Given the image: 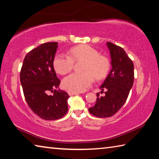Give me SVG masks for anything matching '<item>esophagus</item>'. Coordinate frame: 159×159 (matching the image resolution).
I'll return each mask as SVG.
<instances>
[{"label":"esophagus","instance_id":"esophagus-1","mask_svg":"<svg viewBox=\"0 0 159 159\" xmlns=\"http://www.w3.org/2000/svg\"><path fill=\"white\" fill-rule=\"evenodd\" d=\"M67 93H68L69 95H70V96H72V95H76V94H78L77 92H75V91L71 90H67Z\"/></svg>","mask_w":159,"mask_h":159}]
</instances>
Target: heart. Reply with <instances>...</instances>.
I'll return each instance as SVG.
<instances>
[{
    "label": "heart",
    "mask_w": 159,
    "mask_h": 159,
    "mask_svg": "<svg viewBox=\"0 0 159 159\" xmlns=\"http://www.w3.org/2000/svg\"><path fill=\"white\" fill-rule=\"evenodd\" d=\"M84 61L83 73H74L63 80L67 89L75 92H83L93 85L95 80H102L107 76L110 69V61L105 55H99L95 48L88 45H80L70 49L69 55L59 53L55 55L53 66L55 71L65 75L72 71L74 61Z\"/></svg>",
    "instance_id": "obj_1"
}]
</instances>
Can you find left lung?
Here are the masks:
<instances>
[{
    "instance_id": "8db88e82",
    "label": "left lung",
    "mask_w": 159,
    "mask_h": 159,
    "mask_svg": "<svg viewBox=\"0 0 159 159\" xmlns=\"http://www.w3.org/2000/svg\"><path fill=\"white\" fill-rule=\"evenodd\" d=\"M111 57L112 69L101 85V93H97L95 106L89 108L91 114L99 118L114 115L125 104L134 82V64L121 47L107 43Z\"/></svg>"
}]
</instances>
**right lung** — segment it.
I'll list each match as a JSON object with an SVG mask.
<instances>
[{"mask_svg": "<svg viewBox=\"0 0 159 159\" xmlns=\"http://www.w3.org/2000/svg\"><path fill=\"white\" fill-rule=\"evenodd\" d=\"M57 44L45 43L31 50L25 56L20 71L21 84L29 107L47 120L60 119L68 111V93L56 90L60 83L53 66ZM50 92L52 95H49Z\"/></svg>", "mask_w": 159, "mask_h": 159, "instance_id": "1", "label": "right lung"}]
</instances>
